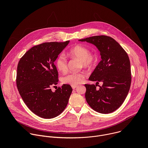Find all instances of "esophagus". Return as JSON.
<instances>
[{
	"label": "esophagus",
	"mask_w": 148,
	"mask_h": 148,
	"mask_svg": "<svg viewBox=\"0 0 148 148\" xmlns=\"http://www.w3.org/2000/svg\"><path fill=\"white\" fill-rule=\"evenodd\" d=\"M71 87H72V88H73V90H75L78 86H72Z\"/></svg>",
	"instance_id": "1"
}]
</instances>
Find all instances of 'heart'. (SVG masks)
<instances>
[{"label": "heart", "mask_w": 148, "mask_h": 148, "mask_svg": "<svg viewBox=\"0 0 148 148\" xmlns=\"http://www.w3.org/2000/svg\"><path fill=\"white\" fill-rule=\"evenodd\" d=\"M68 56L75 57L81 60L82 65L84 67H91L95 62V56L90 53V50L86 46L77 45L71 48L67 52ZM56 66L57 69L62 72L66 73L67 71V61L66 57L61 54L56 60ZM86 77V73L83 71L70 73L63 76L61 78L62 83L76 86L81 84Z\"/></svg>", "instance_id": "obj_1"}]
</instances>
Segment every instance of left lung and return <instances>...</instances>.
Here are the masks:
<instances>
[{"label":"left lung","mask_w":148,"mask_h":148,"mask_svg":"<svg viewBox=\"0 0 148 148\" xmlns=\"http://www.w3.org/2000/svg\"><path fill=\"white\" fill-rule=\"evenodd\" d=\"M95 46L101 61L88 78L96 84H85L86 99L92 109L101 114L111 113L123 103L131 84L129 57L118 42L107 36H95L79 40ZM101 82L99 90L96 87Z\"/></svg>","instance_id":"obj_1"}]
</instances>
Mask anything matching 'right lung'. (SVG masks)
<instances>
[{
  "label": "right lung",
  "mask_w": 148,
  "mask_h": 148,
  "mask_svg": "<svg viewBox=\"0 0 148 148\" xmlns=\"http://www.w3.org/2000/svg\"><path fill=\"white\" fill-rule=\"evenodd\" d=\"M69 42H47L35 46L18 63L16 84L19 94L29 110L41 118H55L68 104L73 91L70 85L63 84L54 92L51 87L58 81L54 62Z\"/></svg>",
  "instance_id": "add662e5"
}]
</instances>
